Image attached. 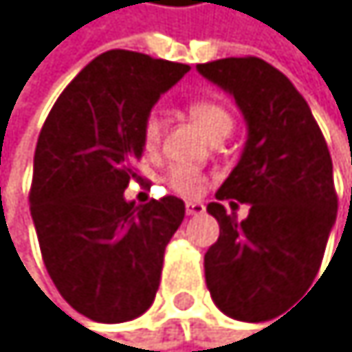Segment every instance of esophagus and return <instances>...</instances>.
Returning a JSON list of instances; mask_svg holds the SVG:
<instances>
[{
	"instance_id": "obj_1",
	"label": "esophagus",
	"mask_w": 352,
	"mask_h": 352,
	"mask_svg": "<svg viewBox=\"0 0 352 352\" xmlns=\"http://www.w3.org/2000/svg\"><path fill=\"white\" fill-rule=\"evenodd\" d=\"M204 210H206V206H204L202 202H188V204H186V212H188V214H192V217L202 214Z\"/></svg>"
}]
</instances>
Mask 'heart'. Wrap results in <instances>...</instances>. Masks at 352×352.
Masks as SVG:
<instances>
[{
    "mask_svg": "<svg viewBox=\"0 0 352 352\" xmlns=\"http://www.w3.org/2000/svg\"><path fill=\"white\" fill-rule=\"evenodd\" d=\"M190 116L200 124V129L210 138V140H219L225 138L232 127H234V116L232 110L217 102V100H196L190 104ZM162 138V120L156 112L148 114L142 127V142L146 152H154L160 144ZM204 186V175L192 166L179 164L173 166L168 173V188L186 198H196L200 194Z\"/></svg>",
    "mask_w": 352,
    "mask_h": 352,
    "instance_id": "b5f03b06",
    "label": "heart"
}]
</instances>
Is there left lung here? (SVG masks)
I'll use <instances>...</instances> for the list:
<instances>
[{"instance_id": "obj_1", "label": "left lung", "mask_w": 352, "mask_h": 352, "mask_svg": "<svg viewBox=\"0 0 352 352\" xmlns=\"http://www.w3.org/2000/svg\"><path fill=\"white\" fill-rule=\"evenodd\" d=\"M196 68L234 96L248 124L240 162L206 206L219 221V240L204 254L206 286L225 315L261 321L307 290L321 267L338 210L330 150L305 98L265 60ZM223 199L232 210L246 201L249 217L238 223Z\"/></svg>"}]
</instances>
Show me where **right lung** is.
<instances>
[{
	"label": "right lung",
	"mask_w": 352,
	"mask_h": 352,
	"mask_svg": "<svg viewBox=\"0 0 352 352\" xmlns=\"http://www.w3.org/2000/svg\"><path fill=\"white\" fill-rule=\"evenodd\" d=\"M188 70L110 50L68 83L43 122L29 196L41 256L62 298L94 321H129L154 302L186 204L164 196L138 206L124 188L140 179L146 116Z\"/></svg>",
	"instance_id": "right-lung-1"
}]
</instances>
